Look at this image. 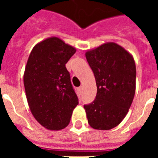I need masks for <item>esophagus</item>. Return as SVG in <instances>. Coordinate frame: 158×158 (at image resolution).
Returning a JSON list of instances; mask_svg holds the SVG:
<instances>
[{
	"instance_id": "esophagus-1",
	"label": "esophagus",
	"mask_w": 158,
	"mask_h": 158,
	"mask_svg": "<svg viewBox=\"0 0 158 158\" xmlns=\"http://www.w3.org/2000/svg\"><path fill=\"white\" fill-rule=\"evenodd\" d=\"M78 90H79V92H82V90H83V88H82V87H79V89H78Z\"/></svg>"
}]
</instances>
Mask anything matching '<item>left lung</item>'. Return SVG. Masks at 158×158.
<instances>
[{"label":"left lung","mask_w":158,"mask_h":158,"mask_svg":"<svg viewBox=\"0 0 158 158\" xmlns=\"http://www.w3.org/2000/svg\"><path fill=\"white\" fill-rule=\"evenodd\" d=\"M97 84L96 98L84 105L89 125L95 130L115 128L127 115L135 94L134 57L121 46L106 43L85 53Z\"/></svg>","instance_id":"obj_1"}]
</instances>
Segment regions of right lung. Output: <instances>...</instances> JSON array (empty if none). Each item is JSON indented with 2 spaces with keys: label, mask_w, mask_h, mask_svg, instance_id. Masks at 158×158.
I'll list each match as a JSON object with an SVG mask.
<instances>
[{
  "label": "right lung",
  "mask_w": 158,
  "mask_h": 158,
  "mask_svg": "<svg viewBox=\"0 0 158 158\" xmlns=\"http://www.w3.org/2000/svg\"><path fill=\"white\" fill-rule=\"evenodd\" d=\"M76 49L56 37L37 43L28 56L23 84L33 117L49 130L69 125L78 97L65 64Z\"/></svg>",
  "instance_id": "obj_1"
}]
</instances>
